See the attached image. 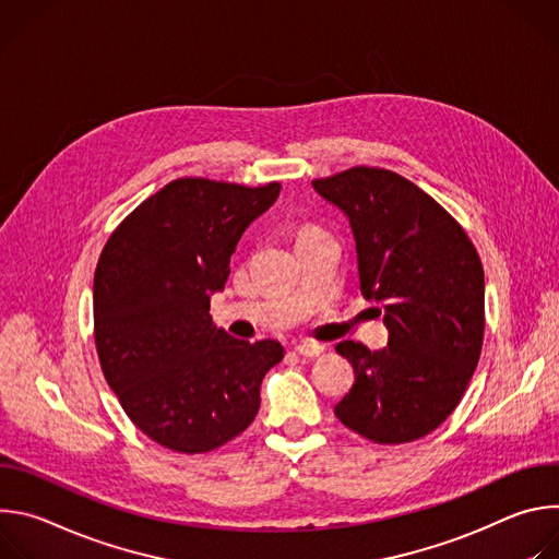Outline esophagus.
Returning <instances> with one entry per match:
<instances>
[{
	"label": "esophagus",
	"instance_id": "esophagus-1",
	"mask_svg": "<svg viewBox=\"0 0 559 559\" xmlns=\"http://www.w3.org/2000/svg\"><path fill=\"white\" fill-rule=\"evenodd\" d=\"M294 352L300 354V356H305V358H318V356L325 354V345H318V343H311V341H302V343H298V345L294 347Z\"/></svg>",
	"mask_w": 559,
	"mask_h": 559
}]
</instances>
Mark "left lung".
I'll return each mask as SVG.
<instances>
[{
	"label": "left lung",
	"instance_id": "obj_1",
	"mask_svg": "<svg viewBox=\"0 0 559 559\" xmlns=\"http://www.w3.org/2000/svg\"><path fill=\"white\" fill-rule=\"evenodd\" d=\"M311 186L349 218L360 292L382 302L389 330L380 352L336 345L356 382L334 414L378 444L418 440L451 416L480 360V257L438 201L391 170L358 166Z\"/></svg>",
	"mask_w": 559,
	"mask_h": 559
}]
</instances>
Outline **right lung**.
<instances>
[{
	"mask_svg": "<svg viewBox=\"0 0 559 559\" xmlns=\"http://www.w3.org/2000/svg\"><path fill=\"white\" fill-rule=\"evenodd\" d=\"M281 183L248 188L177 179L110 234L95 270V345L128 418L154 442L205 453L243 433L261 407V382L283 360L276 341L218 330L210 296L229 257Z\"/></svg>",
	"mask_w": 559,
	"mask_h": 559,
	"instance_id": "obj_1",
	"label": "right lung"
}]
</instances>
